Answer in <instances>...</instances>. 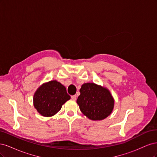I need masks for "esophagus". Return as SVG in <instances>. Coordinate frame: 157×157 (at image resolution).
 Wrapping results in <instances>:
<instances>
[{"instance_id": "34e87169", "label": "esophagus", "mask_w": 157, "mask_h": 157, "mask_svg": "<svg viewBox=\"0 0 157 157\" xmlns=\"http://www.w3.org/2000/svg\"><path fill=\"white\" fill-rule=\"evenodd\" d=\"M77 95H73V96H71V99H73V100H75L77 99Z\"/></svg>"}]
</instances>
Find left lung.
I'll list each match as a JSON object with an SVG mask.
<instances>
[{
  "mask_svg": "<svg viewBox=\"0 0 157 157\" xmlns=\"http://www.w3.org/2000/svg\"><path fill=\"white\" fill-rule=\"evenodd\" d=\"M80 92L77 103L80 110L90 119L103 120L111 113L114 99L106 88L94 83H85Z\"/></svg>",
  "mask_w": 157,
  "mask_h": 157,
  "instance_id": "left-lung-1",
  "label": "left lung"
}]
</instances>
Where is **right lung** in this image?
Returning <instances> with one entry per match:
<instances>
[{
  "label": "right lung",
  "mask_w": 157,
  "mask_h": 157,
  "mask_svg": "<svg viewBox=\"0 0 157 157\" xmlns=\"http://www.w3.org/2000/svg\"><path fill=\"white\" fill-rule=\"evenodd\" d=\"M70 98L65 87L56 80H52L36 90L33 101L38 112L44 117H51L58 113Z\"/></svg>",
  "instance_id": "right-lung-1"
}]
</instances>
